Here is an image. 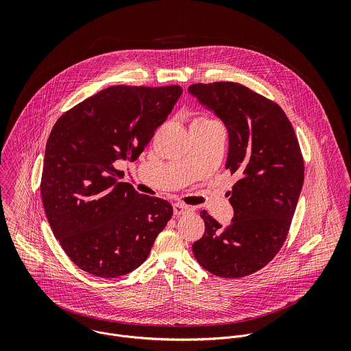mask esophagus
I'll return each instance as SVG.
<instances>
[{
    "label": "esophagus",
    "mask_w": 351,
    "mask_h": 351,
    "mask_svg": "<svg viewBox=\"0 0 351 351\" xmlns=\"http://www.w3.org/2000/svg\"><path fill=\"white\" fill-rule=\"evenodd\" d=\"M173 210H174V215L176 216H181V215H185V213H189L192 209L188 206V205H184V204H174L173 205Z\"/></svg>",
    "instance_id": "obj_1"
}]
</instances>
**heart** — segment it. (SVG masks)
Wrapping results in <instances>:
<instances>
[{
  "mask_svg": "<svg viewBox=\"0 0 351 351\" xmlns=\"http://www.w3.org/2000/svg\"><path fill=\"white\" fill-rule=\"evenodd\" d=\"M195 121H209V119H206V117H202V116H201V117H197Z\"/></svg>",
  "mask_w": 351,
  "mask_h": 351,
  "instance_id": "heart-1",
  "label": "heart"
}]
</instances>
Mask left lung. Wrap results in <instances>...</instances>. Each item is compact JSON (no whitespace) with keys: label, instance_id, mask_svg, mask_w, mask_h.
Instances as JSON below:
<instances>
[{"label":"left lung","instance_id":"obj_1","mask_svg":"<svg viewBox=\"0 0 351 351\" xmlns=\"http://www.w3.org/2000/svg\"><path fill=\"white\" fill-rule=\"evenodd\" d=\"M188 90L227 127L226 169L241 177L230 192L231 224L223 228L201 210L205 232L193 254L217 277H246L266 266L287 239L304 182L299 141L278 104L241 84H193Z\"/></svg>","mask_w":351,"mask_h":351}]
</instances>
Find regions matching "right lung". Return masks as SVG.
Segmentation results:
<instances>
[{"instance_id": "obj_1", "label": "right lung", "mask_w": 351, "mask_h": 351, "mask_svg": "<svg viewBox=\"0 0 351 351\" xmlns=\"http://www.w3.org/2000/svg\"><path fill=\"white\" fill-rule=\"evenodd\" d=\"M182 95L178 85H116L80 102L55 123L40 192L47 220L84 271L114 278L139 267L173 206L119 182L117 160H136Z\"/></svg>"}]
</instances>
